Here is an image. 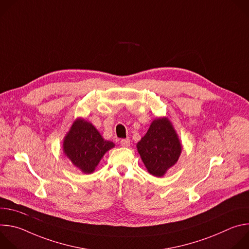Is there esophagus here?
<instances>
[{
	"mask_svg": "<svg viewBox=\"0 0 249 249\" xmlns=\"http://www.w3.org/2000/svg\"><path fill=\"white\" fill-rule=\"evenodd\" d=\"M120 144H121V146L122 147H124V148H128V147H130V139H123V140H121V142H120Z\"/></svg>",
	"mask_w": 249,
	"mask_h": 249,
	"instance_id": "1",
	"label": "esophagus"
}]
</instances>
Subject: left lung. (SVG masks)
Returning <instances> with one entry per match:
<instances>
[{
  "label": "left lung",
  "mask_w": 249,
  "mask_h": 249,
  "mask_svg": "<svg viewBox=\"0 0 249 249\" xmlns=\"http://www.w3.org/2000/svg\"><path fill=\"white\" fill-rule=\"evenodd\" d=\"M137 151L148 172L163 176L178 160L182 144L167 117L153 120L146 135L137 143Z\"/></svg>",
  "instance_id": "obj_1"
}]
</instances>
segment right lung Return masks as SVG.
Instances as JSON below:
<instances>
[{"label":"right lung","mask_w":249,"mask_h":249,"mask_svg":"<svg viewBox=\"0 0 249 249\" xmlns=\"http://www.w3.org/2000/svg\"><path fill=\"white\" fill-rule=\"evenodd\" d=\"M115 147L84 118H77L63 140V153L86 174L92 173L103 156Z\"/></svg>","instance_id":"add662e5"}]
</instances>
